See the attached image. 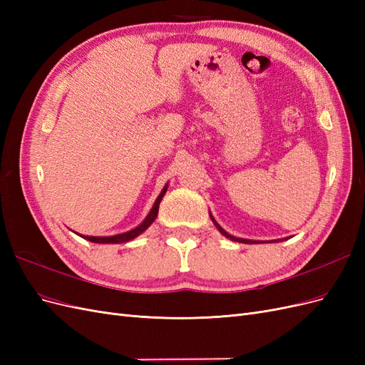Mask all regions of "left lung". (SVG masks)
<instances>
[{"instance_id": "left-lung-1", "label": "left lung", "mask_w": 365, "mask_h": 365, "mask_svg": "<svg viewBox=\"0 0 365 365\" xmlns=\"http://www.w3.org/2000/svg\"><path fill=\"white\" fill-rule=\"evenodd\" d=\"M210 217H212V220H213V224L216 225V228L220 231V233H222L225 237H228L230 240H235V242H242V244H262V242L260 240H250V239H240V237H235V236H231V235H228L227 233V231L222 228V227H220L217 222H216V220H215V217L212 216V215H210Z\"/></svg>"}]
</instances>
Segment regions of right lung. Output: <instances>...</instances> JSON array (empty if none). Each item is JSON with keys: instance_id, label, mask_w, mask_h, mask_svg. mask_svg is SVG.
Instances as JSON below:
<instances>
[{"instance_id": "add662e5", "label": "right lung", "mask_w": 365, "mask_h": 365, "mask_svg": "<svg viewBox=\"0 0 365 365\" xmlns=\"http://www.w3.org/2000/svg\"><path fill=\"white\" fill-rule=\"evenodd\" d=\"M165 192H168V184L164 185V189L158 195L157 201H155V204H153V207H152V210L149 212V215L146 216V219L143 220V222L138 227H135L134 230L126 231V233H121V235H115V236H82L81 235V237L90 240V242H94V244H123V242H129L132 239H135L137 236H140L143 233V231H146L150 227V224L153 222V220H155V217L158 215L160 202H161Z\"/></svg>"}]
</instances>
